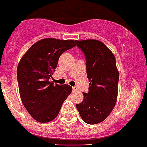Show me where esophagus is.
I'll return each instance as SVG.
<instances>
[{
    "label": "esophagus",
    "mask_w": 147,
    "mask_h": 147,
    "mask_svg": "<svg viewBox=\"0 0 147 147\" xmlns=\"http://www.w3.org/2000/svg\"><path fill=\"white\" fill-rule=\"evenodd\" d=\"M72 90H73V91H77L78 88L77 87H72Z\"/></svg>",
    "instance_id": "34e87169"
}]
</instances>
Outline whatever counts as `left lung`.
<instances>
[{
	"mask_svg": "<svg viewBox=\"0 0 147 147\" xmlns=\"http://www.w3.org/2000/svg\"><path fill=\"white\" fill-rule=\"evenodd\" d=\"M86 58L89 91L76 104L83 121L89 125L102 122L115 107L118 96L119 73L112 51L98 40H76Z\"/></svg>",
	"mask_w": 147,
	"mask_h": 147,
	"instance_id": "obj_1",
	"label": "left lung"
}]
</instances>
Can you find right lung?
Listing matches in <instances>:
<instances>
[{
  "label": "right lung",
  "instance_id": "obj_1",
  "mask_svg": "<svg viewBox=\"0 0 147 147\" xmlns=\"http://www.w3.org/2000/svg\"><path fill=\"white\" fill-rule=\"evenodd\" d=\"M76 46V40L45 38L34 43L17 67L19 90L23 106L36 121H51L71 94L69 84L50 82L60 55Z\"/></svg>",
  "mask_w": 147,
  "mask_h": 147
}]
</instances>
